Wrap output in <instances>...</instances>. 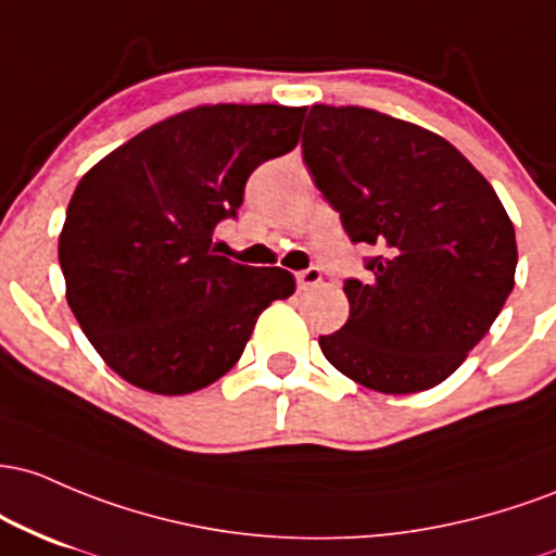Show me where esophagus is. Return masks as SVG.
Returning a JSON list of instances; mask_svg holds the SVG:
<instances>
[{"mask_svg": "<svg viewBox=\"0 0 556 556\" xmlns=\"http://www.w3.org/2000/svg\"><path fill=\"white\" fill-rule=\"evenodd\" d=\"M320 280H323L320 267H307V270H302L296 276V286L302 291H309V289H315V286H320Z\"/></svg>", "mask_w": 556, "mask_h": 556, "instance_id": "obj_1", "label": "esophagus"}]
</instances>
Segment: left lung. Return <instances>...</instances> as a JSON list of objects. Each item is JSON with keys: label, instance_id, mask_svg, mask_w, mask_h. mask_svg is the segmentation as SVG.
Masks as SVG:
<instances>
[{"label": "left lung", "instance_id": "obj_1", "mask_svg": "<svg viewBox=\"0 0 556 556\" xmlns=\"http://www.w3.org/2000/svg\"><path fill=\"white\" fill-rule=\"evenodd\" d=\"M302 152L354 244L349 320L326 359L380 394L439 386L489 333L515 286V228L496 191L441 136L367 108L315 104Z\"/></svg>", "mask_w": 556, "mask_h": 556}]
</instances>
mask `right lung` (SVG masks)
<instances>
[{
	"label": "right lung",
	"mask_w": 556,
	"mask_h": 556,
	"mask_svg": "<svg viewBox=\"0 0 556 556\" xmlns=\"http://www.w3.org/2000/svg\"><path fill=\"white\" fill-rule=\"evenodd\" d=\"M307 108L202 104L154 123L80 178L60 233L65 294L128 383L180 396L223 378L262 309L294 294L280 267L212 252L265 160L299 143Z\"/></svg>",
	"instance_id": "add662e5"
}]
</instances>
